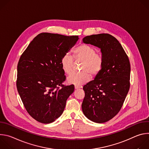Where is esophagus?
I'll return each mask as SVG.
<instances>
[{"label": "esophagus", "instance_id": "esophagus-1", "mask_svg": "<svg viewBox=\"0 0 149 149\" xmlns=\"http://www.w3.org/2000/svg\"><path fill=\"white\" fill-rule=\"evenodd\" d=\"M81 88V86H77V85H75V89H79Z\"/></svg>", "mask_w": 149, "mask_h": 149}]
</instances>
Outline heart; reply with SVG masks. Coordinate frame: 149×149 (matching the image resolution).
<instances>
[{"label": "heart", "instance_id": "obj_1", "mask_svg": "<svg viewBox=\"0 0 149 149\" xmlns=\"http://www.w3.org/2000/svg\"><path fill=\"white\" fill-rule=\"evenodd\" d=\"M74 58L76 60L82 61L80 67L81 72L70 75L67 81L70 84L77 86L88 81L90 75L95 77L101 71L103 65V58L96 50L87 44H81L74 51ZM74 58L69 54L63 55L61 59V65L63 71L69 75L72 71Z\"/></svg>", "mask_w": 149, "mask_h": 149}]
</instances>
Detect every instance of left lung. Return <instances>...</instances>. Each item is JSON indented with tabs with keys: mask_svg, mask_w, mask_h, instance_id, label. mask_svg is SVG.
<instances>
[{
	"mask_svg": "<svg viewBox=\"0 0 149 149\" xmlns=\"http://www.w3.org/2000/svg\"><path fill=\"white\" fill-rule=\"evenodd\" d=\"M82 42L100 48L103 65L94 80L83 87L82 110L93 122H107L120 111L129 92L130 61L118 40L110 34L87 36Z\"/></svg>",
	"mask_w": 149,
	"mask_h": 149,
	"instance_id": "left-lung-1",
	"label": "left lung"
}]
</instances>
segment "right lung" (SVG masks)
<instances>
[{
    "mask_svg": "<svg viewBox=\"0 0 149 149\" xmlns=\"http://www.w3.org/2000/svg\"><path fill=\"white\" fill-rule=\"evenodd\" d=\"M78 39V36L41 33L20 56L17 90L27 112L41 123H51L59 117L74 91V85L62 84L66 77L61 59Z\"/></svg>",
    "mask_w": 149,
    "mask_h": 149,
    "instance_id": "add662e5",
    "label": "right lung"
}]
</instances>
